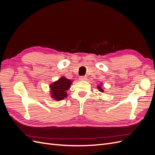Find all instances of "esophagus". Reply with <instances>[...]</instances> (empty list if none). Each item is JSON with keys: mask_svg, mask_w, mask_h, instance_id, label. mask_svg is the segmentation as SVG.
<instances>
[{"mask_svg": "<svg viewBox=\"0 0 155 155\" xmlns=\"http://www.w3.org/2000/svg\"><path fill=\"white\" fill-rule=\"evenodd\" d=\"M87 77L86 76H81L80 78H79V80H80V81H85V80H87Z\"/></svg>", "mask_w": 155, "mask_h": 155, "instance_id": "esophagus-1", "label": "esophagus"}]
</instances>
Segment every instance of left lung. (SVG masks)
<instances>
[{
    "instance_id": "left-lung-1",
    "label": "left lung",
    "mask_w": 155,
    "mask_h": 155,
    "mask_svg": "<svg viewBox=\"0 0 155 155\" xmlns=\"http://www.w3.org/2000/svg\"><path fill=\"white\" fill-rule=\"evenodd\" d=\"M97 88L98 90H99V91H100L101 92H103L104 91V89H103V88H102V87H101V84L100 85H97Z\"/></svg>"
}]
</instances>
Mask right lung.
Returning a JSON list of instances; mask_svg holds the SVG:
<instances>
[{"instance_id": "right-lung-1", "label": "right lung", "mask_w": 155, "mask_h": 155, "mask_svg": "<svg viewBox=\"0 0 155 155\" xmlns=\"http://www.w3.org/2000/svg\"><path fill=\"white\" fill-rule=\"evenodd\" d=\"M72 82L64 76H62L58 80L50 84L51 97L58 101L64 100L68 96L67 91L70 88Z\"/></svg>"}]
</instances>
